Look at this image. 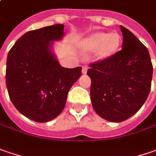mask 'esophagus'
Here are the masks:
<instances>
[{
	"label": "esophagus",
	"instance_id": "34e87169",
	"mask_svg": "<svg viewBox=\"0 0 156 156\" xmlns=\"http://www.w3.org/2000/svg\"><path fill=\"white\" fill-rule=\"evenodd\" d=\"M87 70H88V66H87V65H84V66L82 67V72H83L84 74L86 73Z\"/></svg>",
	"mask_w": 156,
	"mask_h": 156
}]
</instances>
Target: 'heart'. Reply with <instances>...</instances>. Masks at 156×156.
Returning a JSON list of instances; mask_svg holds the SVG:
<instances>
[{
  "label": "heart",
  "mask_w": 156,
  "mask_h": 156,
  "mask_svg": "<svg viewBox=\"0 0 156 156\" xmlns=\"http://www.w3.org/2000/svg\"><path fill=\"white\" fill-rule=\"evenodd\" d=\"M120 44V37L118 33L106 34L98 32L91 35L85 41V47L89 51H96L98 58H106L112 56L118 50Z\"/></svg>",
  "instance_id": "obj_1"
}]
</instances>
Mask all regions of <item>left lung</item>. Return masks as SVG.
I'll return each instance as SVG.
<instances>
[{
    "instance_id": "1",
    "label": "left lung",
    "mask_w": 156,
    "mask_h": 156,
    "mask_svg": "<svg viewBox=\"0 0 156 156\" xmlns=\"http://www.w3.org/2000/svg\"><path fill=\"white\" fill-rule=\"evenodd\" d=\"M122 49L93 62L87 71L91 78V100L101 118L121 122L133 116L145 103L151 89L153 65L147 47L120 25Z\"/></svg>"
}]
</instances>
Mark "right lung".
<instances>
[{"label":"right lung","mask_w":156,"mask_h":156,"mask_svg":"<svg viewBox=\"0 0 156 156\" xmlns=\"http://www.w3.org/2000/svg\"><path fill=\"white\" fill-rule=\"evenodd\" d=\"M64 25L28 31L16 42L7 58L6 85L13 105L37 122L58 117L82 68H65L52 55V41L64 36Z\"/></svg>","instance_id":"obj_1"}]
</instances>
